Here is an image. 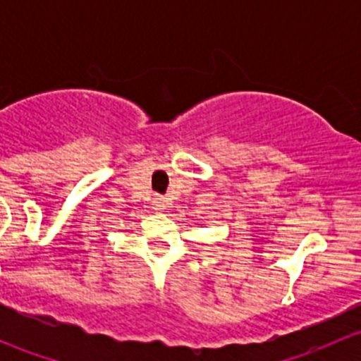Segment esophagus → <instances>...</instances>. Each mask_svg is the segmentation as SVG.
<instances>
[{"label": "esophagus", "instance_id": "1", "mask_svg": "<svg viewBox=\"0 0 361 361\" xmlns=\"http://www.w3.org/2000/svg\"><path fill=\"white\" fill-rule=\"evenodd\" d=\"M154 209L155 211H162V209H166V201H164V197H160V195H157V197H154Z\"/></svg>", "mask_w": 361, "mask_h": 361}]
</instances>
